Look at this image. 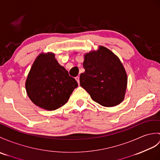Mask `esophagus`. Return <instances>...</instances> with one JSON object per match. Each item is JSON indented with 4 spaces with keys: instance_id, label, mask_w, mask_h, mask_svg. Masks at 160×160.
<instances>
[{
    "instance_id": "34e87169",
    "label": "esophagus",
    "mask_w": 160,
    "mask_h": 160,
    "mask_svg": "<svg viewBox=\"0 0 160 160\" xmlns=\"http://www.w3.org/2000/svg\"><path fill=\"white\" fill-rule=\"evenodd\" d=\"M76 81L78 82V84H80V76L76 77Z\"/></svg>"
}]
</instances>
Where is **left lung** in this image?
Instances as JSON below:
<instances>
[{
    "instance_id": "obj_1",
    "label": "left lung",
    "mask_w": 160,
    "mask_h": 160,
    "mask_svg": "<svg viewBox=\"0 0 160 160\" xmlns=\"http://www.w3.org/2000/svg\"><path fill=\"white\" fill-rule=\"evenodd\" d=\"M85 72L80 74V86L92 99L105 107H113L123 101L128 76L120 59L112 51L99 46L84 55Z\"/></svg>"
}]
</instances>
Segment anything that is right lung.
Instances as JSON below:
<instances>
[{"mask_svg":"<svg viewBox=\"0 0 160 160\" xmlns=\"http://www.w3.org/2000/svg\"><path fill=\"white\" fill-rule=\"evenodd\" d=\"M78 86L76 80L56 60L54 54L50 52L36 58L25 83L30 99L47 110L65 105Z\"/></svg>","mask_w":160,"mask_h":160,"instance_id":"add662e5","label":"right lung"}]
</instances>
